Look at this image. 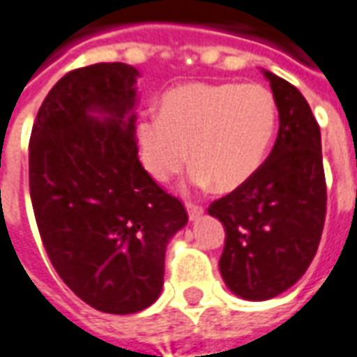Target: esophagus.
I'll return each instance as SVG.
<instances>
[{
	"label": "esophagus",
	"instance_id": "obj_1",
	"mask_svg": "<svg viewBox=\"0 0 357 357\" xmlns=\"http://www.w3.org/2000/svg\"><path fill=\"white\" fill-rule=\"evenodd\" d=\"M187 214H189V220H199V218L204 214V208L199 206V204H195V202H187Z\"/></svg>",
	"mask_w": 357,
	"mask_h": 357
}]
</instances>
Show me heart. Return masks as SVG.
I'll return each instance as SVG.
<instances>
[{
  "instance_id": "obj_1",
  "label": "heart",
  "mask_w": 357,
  "mask_h": 357,
  "mask_svg": "<svg viewBox=\"0 0 357 357\" xmlns=\"http://www.w3.org/2000/svg\"><path fill=\"white\" fill-rule=\"evenodd\" d=\"M275 126V101L260 84H183L164 95L158 116L137 126L141 162L155 181H166L191 149L195 181L233 191L262 166Z\"/></svg>"
}]
</instances>
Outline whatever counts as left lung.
<instances>
[{
    "instance_id": "8db88e82",
    "label": "left lung",
    "mask_w": 357,
    "mask_h": 357,
    "mask_svg": "<svg viewBox=\"0 0 357 357\" xmlns=\"http://www.w3.org/2000/svg\"><path fill=\"white\" fill-rule=\"evenodd\" d=\"M277 110L275 145L245 185L210 204L225 229L220 271L245 300H269L306 273L321 241L327 187L321 132L304 95L264 70Z\"/></svg>"
}]
</instances>
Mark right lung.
I'll return each instance as SVG.
<instances>
[{"label": "right lung", "mask_w": 357, "mask_h": 357, "mask_svg": "<svg viewBox=\"0 0 357 357\" xmlns=\"http://www.w3.org/2000/svg\"><path fill=\"white\" fill-rule=\"evenodd\" d=\"M124 63L65 74L32 126L30 199L45 252L70 291L105 314H135L160 296L168 241L183 204L137 158L135 82Z\"/></svg>", "instance_id": "right-lung-1"}]
</instances>
